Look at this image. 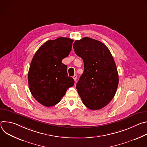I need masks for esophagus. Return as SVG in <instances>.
<instances>
[{"label": "esophagus", "mask_w": 147, "mask_h": 147, "mask_svg": "<svg viewBox=\"0 0 147 147\" xmlns=\"http://www.w3.org/2000/svg\"><path fill=\"white\" fill-rule=\"evenodd\" d=\"M77 75H76V74L73 76V79H74V80L75 81H77Z\"/></svg>", "instance_id": "esophagus-1"}]
</instances>
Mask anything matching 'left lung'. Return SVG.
I'll list each match as a JSON object with an SVG mask.
<instances>
[{
	"mask_svg": "<svg viewBox=\"0 0 147 147\" xmlns=\"http://www.w3.org/2000/svg\"><path fill=\"white\" fill-rule=\"evenodd\" d=\"M73 48L84 67L76 85L78 93L90 109H102L113 98L119 84L113 57L105 45L88 37L76 40Z\"/></svg>",
	"mask_w": 147,
	"mask_h": 147,
	"instance_id": "obj_1",
	"label": "left lung"
}]
</instances>
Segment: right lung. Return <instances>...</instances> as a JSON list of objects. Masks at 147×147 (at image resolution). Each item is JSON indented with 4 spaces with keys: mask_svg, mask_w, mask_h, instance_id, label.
I'll return each mask as SVG.
<instances>
[{
    "mask_svg": "<svg viewBox=\"0 0 147 147\" xmlns=\"http://www.w3.org/2000/svg\"><path fill=\"white\" fill-rule=\"evenodd\" d=\"M73 40L59 37L49 40L35 53L30 66L28 81L34 98L42 105H55L74 84L62 60L68 56Z\"/></svg>",
    "mask_w": 147,
    "mask_h": 147,
    "instance_id": "right-lung-1",
    "label": "right lung"
}]
</instances>
